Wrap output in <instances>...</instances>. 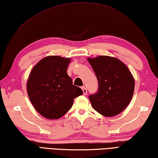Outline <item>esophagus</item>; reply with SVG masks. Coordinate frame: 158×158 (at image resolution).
<instances>
[{"label":"esophagus","mask_w":158,"mask_h":158,"mask_svg":"<svg viewBox=\"0 0 158 158\" xmlns=\"http://www.w3.org/2000/svg\"><path fill=\"white\" fill-rule=\"evenodd\" d=\"M82 92H83V94L84 95H87V88L85 87H82Z\"/></svg>","instance_id":"34e87169"}]
</instances>
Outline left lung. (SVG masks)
Segmentation results:
<instances>
[{
  "instance_id": "left-lung-1",
  "label": "left lung",
  "mask_w": 158,
  "mask_h": 158,
  "mask_svg": "<svg viewBox=\"0 0 158 158\" xmlns=\"http://www.w3.org/2000/svg\"><path fill=\"white\" fill-rule=\"evenodd\" d=\"M87 60L98 82V92L89 96L93 108L105 117L118 114L133 96L135 80L131 71L115 57L101 55Z\"/></svg>"
}]
</instances>
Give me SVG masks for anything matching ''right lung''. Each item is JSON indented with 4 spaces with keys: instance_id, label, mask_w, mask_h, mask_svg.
<instances>
[{
    "instance_id": "1",
    "label": "right lung",
    "mask_w": 158,
    "mask_h": 158,
    "mask_svg": "<svg viewBox=\"0 0 158 158\" xmlns=\"http://www.w3.org/2000/svg\"><path fill=\"white\" fill-rule=\"evenodd\" d=\"M70 58L48 56L41 59L30 71L27 92L33 107L48 119H57L73 106L82 90L73 85L67 74Z\"/></svg>"
}]
</instances>
